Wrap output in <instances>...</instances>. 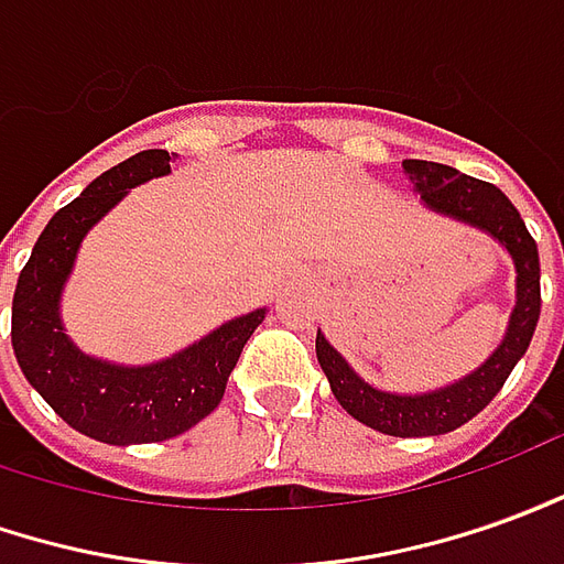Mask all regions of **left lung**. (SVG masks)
Segmentation results:
<instances>
[{"mask_svg": "<svg viewBox=\"0 0 564 564\" xmlns=\"http://www.w3.org/2000/svg\"><path fill=\"white\" fill-rule=\"evenodd\" d=\"M402 169L414 181V189L421 193V202L430 212L448 215L467 227L488 232L495 242L507 248L516 267V306L510 313L507 334L500 347L473 375L433 393L414 395L387 393L365 383L322 332L316 334V356L332 383L334 399L359 423L387 436H442L473 421L500 393L516 362L525 356L541 319V258H538V242L525 230V220L495 184L460 174L452 165L423 162V159H405Z\"/></svg>", "mask_w": 564, "mask_h": 564, "instance_id": "8db88e82", "label": "left lung"}]
</instances>
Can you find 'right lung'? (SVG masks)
Returning a JSON list of instances; mask_svg holds the SVG:
<instances>
[{
  "label": "right lung",
  "mask_w": 564,
  "mask_h": 564,
  "mask_svg": "<svg viewBox=\"0 0 564 564\" xmlns=\"http://www.w3.org/2000/svg\"><path fill=\"white\" fill-rule=\"evenodd\" d=\"M169 150H143L104 171L64 205L33 245L11 301V347L23 378L57 417L107 445L165 442L208 417L267 310L245 313L193 347L153 365H116L85 356L64 332L61 294L85 232L131 186L171 171Z\"/></svg>",
  "instance_id": "1"
}]
</instances>
